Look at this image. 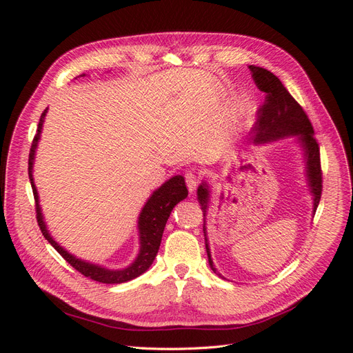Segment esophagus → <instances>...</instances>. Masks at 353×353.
Wrapping results in <instances>:
<instances>
[{
    "label": "esophagus",
    "mask_w": 353,
    "mask_h": 353,
    "mask_svg": "<svg viewBox=\"0 0 353 353\" xmlns=\"http://www.w3.org/2000/svg\"><path fill=\"white\" fill-rule=\"evenodd\" d=\"M199 179L200 178L196 175L194 170H187V172H185V183H187V187L190 190V193H193V191L197 188Z\"/></svg>",
    "instance_id": "34e87169"
}]
</instances>
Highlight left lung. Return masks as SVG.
Instances as JSON below:
<instances>
[{
    "instance_id": "obj_1",
    "label": "left lung",
    "mask_w": 353,
    "mask_h": 353,
    "mask_svg": "<svg viewBox=\"0 0 353 353\" xmlns=\"http://www.w3.org/2000/svg\"><path fill=\"white\" fill-rule=\"evenodd\" d=\"M249 69L253 73L252 77L256 85H258V88L266 94L265 103L258 110V122L253 125V143L262 144L288 135H299L305 147L306 174L309 179V187H311L314 194V212H316L323 193V169L321 157H319V145L314 135L312 123L302 109V105L293 99V95L287 91L283 82L274 73L258 66H249ZM197 199L203 210V232H205L206 237L205 221L209 200V190L206 184H201L199 187ZM206 252L210 268L216 272L215 265H213L210 258L208 239Z\"/></svg>"
}]
</instances>
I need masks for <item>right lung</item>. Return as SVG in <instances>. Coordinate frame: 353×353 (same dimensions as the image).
<instances>
[{"instance_id": "add662e5", "label": "right lung", "mask_w": 353, "mask_h": 353, "mask_svg": "<svg viewBox=\"0 0 353 353\" xmlns=\"http://www.w3.org/2000/svg\"><path fill=\"white\" fill-rule=\"evenodd\" d=\"M46 113H47V109L41 114L37 134L34 137V140H32L29 160H28V174L30 179L32 191H34V197H35L37 222L42 236H44L52 248L61 254L63 259H65L68 263H70V266H73V268L78 272H81L83 276H87V279L104 283V284H121V283H126L137 279L138 275H141L143 272H145L148 268H150V265L153 263L156 254L159 252L160 241H162L163 230L170 212H172L176 203L184 200L188 196V190H187L184 178L181 175L170 178L162 187L156 190L153 196L145 203V206L140 213V218H138V230H140V244H141L140 253H138L135 262L131 266H128V268L121 271H112V270L101 268L99 265H92L90 262H83L78 258H74V256L68 253L61 248V245H59L54 240H52V237L48 234L44 219H42V215H41V208L38 205V193L34 184V178H32V163H34L35 148L39 140L41 128H42V122H44Z\"/></svg>"}]
</instances>
